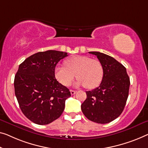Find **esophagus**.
Listing matches in <instances>:
<instances>
[{
    "label": "esophagus",
    "instance_id": "esophagus-1",
    "mask_svg": "<svg viewBox=\"0 0 148 148\" xmlns=\"http://www.w3.org/2000/svg\"><path fill=\"white\" fill-rule=\"evenodd\" d=\"M76 91H74V90H70V93H71V94H72V95H74V94H76Z\"/></svg>",
    "mask_w": 148,
    "mask_h": 148
}]
</instances>
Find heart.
<instances>
[{"instance_id": "obj_1", "label": "heart", "mask_w": 148, "mask_h": 148, "mask_svg": "<svg viewBox=\"0 0 148 148\" xmlns=\"http://www.w3.org/2000/svg\"><path fill=\"white\" fill-rule=\"evenodd\" d=\"M66 66L58 65L55 68V77L61 84L68 86L76 77V84L85 86L88 89L98 86L103 76L102 62L97 59L86 56H74L66 60Z\"/></svg>"}]
</instances>
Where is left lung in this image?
Instances as JSON below:
<instances>
[{"mask_svg": "<svg viewBox=\"0 0 148 148\" xmlns=\"http://www.w3.org/2000/svg\"><path fill=\"white\" fill-rule=\"evenodd\" d=\"M96 55L103 67V76L100 86L86 92L87 98L81 105L88 120L98 123H107L122 113L128 97L130 81L126 69L113 57L99 52Z\"/></svg>", "mask_w": 148, "mask_h": 148, "instance_id": "1", "label": "left lung"}]
</instances>
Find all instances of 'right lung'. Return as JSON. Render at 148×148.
<instances>
[{"label": "right lung", "instance_id": "1", "mask_svg": "<svg viewBox=\"0 0 148 148\" xmlns=\"http://www.w3.org/2000/svg\"><path fill=\"white\" fill-rule=\"evenodd\" d=\"M68 56L56 50L39 52L19 65L14 77V92L21 111L30 121L46 125L64 110L70 92L55 78V67Z\"/></svg>", "mask_w": 148, "mask_h": 148}]
</instances>
